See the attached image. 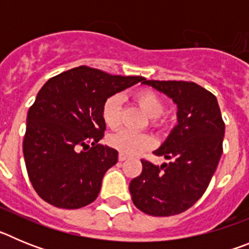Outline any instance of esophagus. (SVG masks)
<instances>
[{
    "mask_svg": "<svg viewBox=\"0 0 249 249\" xmlns=\"http://www.w3.org/2000/svg\"><path fill=\"white\" fill-rule=\"evenodd\" d=\"M118 160H120V162H123V160H127V156H124V155H122V153H120V155H118Z\"/></svg>",
    "mask_w": 249,
    "mask_h": 249,
    "instance_id": "esophagus-1",
    "label": "esophagus"
}]
</instances>
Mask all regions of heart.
Wrapping results in <instances>:
<instances>
[{
    "label": "heart",
    "instance_id": "1",
    "mask_svg": "<svg viewBox=\"0 0 249 249\" xmlns=\"http://www.w3.org/2000/svg\"><path fill=\"white\" fill-rule=\"evenodd\" d=\"M135 100L151 116L152 124L160 126V116L163 113L164 105L160 96L151 89H141L135 93ZM101 114L106 126L113 129L118 128L122 116V96L114 93L106 98L101 108ZM108 143L122 155L132 157L152 148L155 146V140L147 133L122 129L109 136Z\"/></svg>",
    "mask_w": 249,
    "mask_h": 249
}]
</instances>
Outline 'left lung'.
Here are the masks:
<instances>
[{
  "mask_svg": "<svg viewBox=\"0 0 249 249\" xmlns=\"http://www.w3.org/2000/svg\"><path fill=\"white\" fill-rule=\"evenodd\" d=\"M177 105L178 124L156 156L171 160L155 166L142 160V173L129 183L132 201L149 215L179 214L201 198L223 152L224 122L217 98L195 82L144 81Z\"/></svg>",
  "mask_w": 249,
  "mask_h": 249,
  "instance_id": "left-lung-1",
  "label": "left lung"
}]
</instances>
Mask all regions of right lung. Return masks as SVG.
Wrapping results in <instances>:
<instances>
[{
    "label": "right lung",
    "mask_w": 249,
    "mask_h": 249,
    "mask_svg": "<svg viewBox=\"0 0 249 249\" xmlns=\"http://www.w3.org/2000/svg\"><path fill=\"white\" fill-rule=\"evenodd\" d=\"M144 81L80 66L43 85L28 109L23 138L28 178L43 201L76 210L97 198L103 176L118 160L116 149L100 143L103 102Z\"/></svg>",
    "instance_id": "obj_1"
}]
</instances>
